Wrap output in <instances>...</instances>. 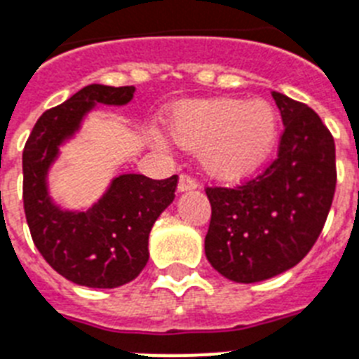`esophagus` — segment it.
I'll list each match as a JSON object with an SVG mask.
<instances>
[{"mask_svg": "<svg viewBox=\"0 0 359 359\" xmlns=\"http://www.w3.org/2000/svg\"><path fill=\"white\" fill-rule=\"evenodd\" d=\"M197 188V180L194 177H189V175H180L179 179V191H189V189Z\"/></svg>", "mask_w": 359, "mask_h": 359, "instance_id": "esophagus-1", "label": "esophagus"}]
</instances>
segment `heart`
<instances>
[{"label":"heart","mask_w":359,"mask_h":359,"mask_svg":"<svg viewBox=\"0 0 359 359\" xmlns=\"http://www.w3.org/2000/svg\"><path fill=\"white\" fill-rule=\"evenodd\" d=\"M170 135L184 149H198L204 171L233 180L254 173L272 151L279 118L261 98H208L177 105L170 114ZM156 142L165 146L162 135Z\"/></svg>","instance_id":"heart-1"}]
</instances>
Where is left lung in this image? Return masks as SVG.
Segmentation results:
<instances>
[{
	"label": "left lung",
	"mask_w": 359,
	"mask_h": 359,
	"mask_svg": "<svg viewBox=\"0 0 359 359\" xmlns=\"http://www.w3.org/2000/svg\"><path fill=\"white\" fill-rule=\"evenodd\" d=\"M285 131L277 158L236 188H206L212 221L204 252L217 272L257 283L287 272L323 230L336 189V146L316 111L272 93Z\"/></svg>",
	"instance_id": "obj_1"
}]
</instances>
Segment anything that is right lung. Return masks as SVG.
<instances>
[{
  "label": "right lung",
  "instance_id": "obj_1",
  "mask_svg": "<svg viewBox=\"0 0 359 359\" xmlns=\"http://www.w3.org/2000/svg\"><path fill=\"white\" fill-rule=\"evenodd\" d=\"M133 95V86L83 87L41 114L23 149V208L32 241L60 276L82 287L116 288L133 281L149 259V231L175 198L177 175L153 180L137 173L111 180L86 212L63 210L49 195L50 165L86 114L96 104H129Z\"/></svg>",
  "mask_w": 359,
  "mask_h": 359
}]
</instances>
